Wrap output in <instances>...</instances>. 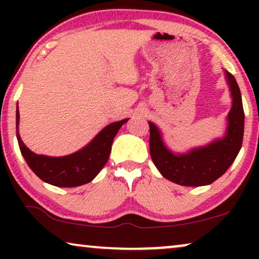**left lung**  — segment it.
<instances>
[{
    "label": "left lung",
    "mask_w": 259,
    "mask_h": 259,
    "mask_svg": "<svg viewBox=\"0 0 259 259\" xmlns=\"http://www.w3.org/2000/svg\"><path fill=\"white\" fill-rule=\"evenodd\" d=\"M226 77L233 102L229 113L228 133L223 139L187 154L176 155L164 146L157 127L148 122L151 158L166 179L184 186L208 185L224 175L235 161L243 143L244 109L235 76L226 72Z\"/></svg>",
    "instance_id": "1"
}]
</instances>
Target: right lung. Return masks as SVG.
<instances>
[{
    "label": "right lung",
    "instance_id": "add662e5",
    "mask_svg": "<svg viewBox=\"0 0 259 259\" xmlns=\"http://www.w3.org/2000/svg\"><path fill=\"white\" fill-rule=\"evenodd\" d=\"M19 106L16 111V137L24 160L35 175L44 182L59 187H75L93 180L108 160L112 143L123 123L128 119L113 122L105 127L93 141L82 150L67 157L53 158L37 155L26 147L21 140L19 125Z\"/></svg>",
    "mask_w": 259,
    "mask_h": 259
}]
</instances>
